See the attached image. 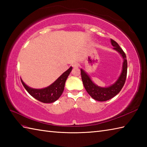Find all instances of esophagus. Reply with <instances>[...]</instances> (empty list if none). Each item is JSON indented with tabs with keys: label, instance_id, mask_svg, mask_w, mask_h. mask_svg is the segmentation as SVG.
Segmentation results:
<instances>
[{
	"label": "esophagus",
	"instance_id": "esophagus-1",
	"mask_svg": "<svg viewBox=\"0 0 147 147\" xmlns=\"http://www.w3.org/2000/svg\"><path fill=\"white\" fill-rule=\"evenodd\" d=\"M72 66H73L74 68H78V67H79L80 64L78 63H74L72 64Z\"/></svg>",
	"mask_w": 147,
	"mask_h": 147
}]
</instances>
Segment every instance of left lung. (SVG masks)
<instances>
[{
  "label": "left lung",
  "instance_id": "1",
  "mask_svg": "<svg viewBox=\"0 0 147 147\" xmlns=\"http://www.w3.org/2000/svg\"><path fill=\"white\" fill-rule=\"evenodd\" d=\"M111 42L112 45L114 47L113 49L119 53L123 59L121 73L114 83L107 87L99 86L92 82L90 76L83 69H81L82 79L86 92L93 99L100 102L107 101L117 95L123 87L126 79L127 63L125 53L116 42L111 39Z\"/></svg>",
  "mask_w": 147,
  "mask_h": 147
}]
</instances>
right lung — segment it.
<instances>
[{"label":"right lung","instance_id":"add662e5","mask_svg":"<svg viewBox=\"0 0 147 147\" xmlns=\"http://www.w3.org/2000/svg\"><path fill=\"white\" fill-rule=\"evenodd\" d=\"M73 67H70L59 76L51 85L44 88L36 89L26 85L21 78V83L26 91L33 97L43 103H52L57 100L64 91L65 81L69 75Z\"/></svg>","mask_w":147,"mask_h":147}]
</instances>
